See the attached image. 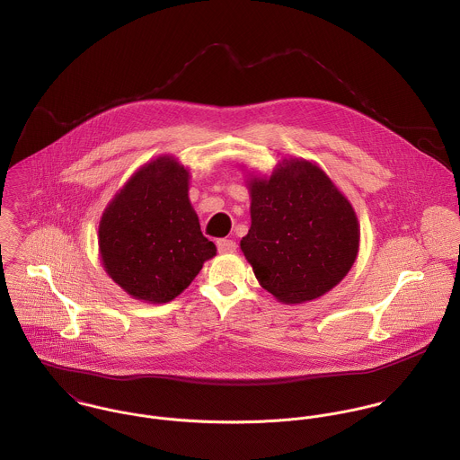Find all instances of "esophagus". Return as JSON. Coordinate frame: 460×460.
<instances>
[{
    "label": "esophagus",
    "mask_w": 460,
    "mask_h": 460,
    "mask_svg": "<svg viewBox=\"0 0 460 460\" xmlns=\"http://www.w3.org/2000/svg\"><path fill=\"white\" fill-rule=\"evenodd\" d=\"M217 249H218L220 254H233V252H236L238 245L233 240H218L217 242Z\"/></svg>",
    "instance_id": "1"
}]
</instances>
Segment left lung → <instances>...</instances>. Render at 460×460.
<instances>
[{
	"label": "left lung",
	"mask_w": 460,
	"mask_h": 460,
	"mask_svg": "<svg viewBox=\"0 0 460 460\" xmlns=\"http://www.w3.org/2000/svg\"><path fill=\"white\" fill-rule=\"evenodd\" d=\"M251 229L240 247L255 279L282 304H304L333 289L359 247L357 213L326 172L284 160L270 178H251Z\"/></svg>",
	"instance_id": "1"
}]
</instances>
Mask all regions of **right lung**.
<instances>
[{"instance_id": "add662e5", "label": "right lung", "mask_w": 460, "mask_h": 460, "mask_svg": "<svg viewBox=\"0 0 460 460\" xmlns=\"http://www.w3.org/2000/svg\"><path fill=\"white\" fill-rule=\"evenodd\" d=\"M189 180V169L174 156H158L136 171L103 211V270L136 300H174L217 254L190 205Z\"/></svg>"}]
</instances>
